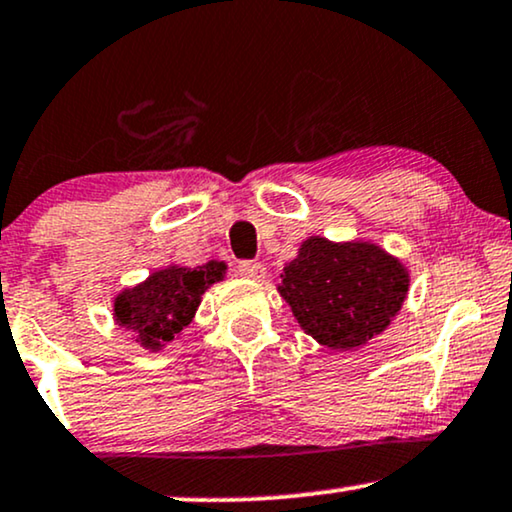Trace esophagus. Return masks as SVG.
Listing matches in <instances>:
<instances>
[{
	"label": "esophagus",
	"mask_w": 512,
	"mask_h": 512,
	"mask_svg": "<svg viewBox=\"0 0 512 512\" xmlns=\"http://www.w3.org/2000/svg\"><path fill=\"white\" fill-rule=\"evenodd\" d=\"M236 271H238V274H241L243 278H250V281H262V278L267 276V269H264V264H260V262H250V260L238 262Z\"/></svg>",
	"instance_id": "obj_1"
}]
</instances>
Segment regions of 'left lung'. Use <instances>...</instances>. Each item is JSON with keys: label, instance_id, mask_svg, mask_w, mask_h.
Listing matches in <instances>:
<instances>
[{"label": "left lung", "instance_id": "8db88e82", "mask_svg": "<svg viewBox=\"0 0 512 512\" xmlns=\"http://www.w3.org/2000/svg\"><path fill=\"white\" fill-rule=\"evenodd\" d=\"M281 278L278 293L302 331L338 352L383 333L409 293V269L371 241L309 236Z\"/></svg>", "mask_w": 512, "mask_h": 512}]
</instances>
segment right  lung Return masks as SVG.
I'll return each mask as SVG.
<instances>
[{"instance_id":"obj_1","label":"right lung","mask_w":512,"mask_h":512,"mask_svg":"<svg viewBox=\"0 0 512 512\" xmlns=\"http://www.w3.org/2000/svg\"><path fill=\"white\" fill-rule=\"evenodd\" d=\"M226 264L210 260L200 267H170L153 271L144 283L125 288L113 300V319L137 335L141 347L158 352L189 326L205 290L224 281Z\"/></svg>"}]
</instances>
